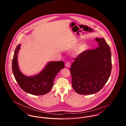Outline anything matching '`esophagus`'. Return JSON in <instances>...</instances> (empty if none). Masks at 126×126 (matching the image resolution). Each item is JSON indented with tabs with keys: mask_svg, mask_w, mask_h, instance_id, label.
I'll return each instance as SVG.
<instances>
[{
	"mask_svg": "<svg viewBox=\"0 0 126 126\" xmlns=\"http://www.w3.org/2000/svg\"><path fill=\"white\" fill-rule=\"evenodd\" d=\"M70 65H71L69 61H67L66 62V64H65V66L66 67H70Z\"/></svg>",
	"mask_w": 126,
	"mask_h": 126,
	"instance_id": "1",
	"label": "esophagus"
}]
</instances>
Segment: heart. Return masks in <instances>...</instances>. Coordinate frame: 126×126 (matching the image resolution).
<instances>
[{"label": "heart", "mask_w": 126, "mask_h": 126, "mask_svg": "<svg viewBox=\"0 0 126 126\" xmlns=\"http://www.w3.org/2000/svg\"><path fill=\"white\" fill-rule=\"evenodd\" d=\"M78 44H76L77 46ZM88 49V45L86 43H83L80 44L77 48L75 50V54L76 55H79L84 53L85 51H86Z\"/></svg>", "instance_id": "b5f03b06"}]
</instances>
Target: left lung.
<instances>
[{"instance_id": "1", "label": "left lung", "mask_w": 126, "mask_h": 126, "mask_svg": "<svg viewBox=\"0 0 126 126\" xmlns=\"http://www.w3.org/2000/svg\"><path fill=\"white\" fill-rule=\"evenodd\" d=\"M99 47L78 55L70 71L75 91L83 95L92 94L102 89L110 78L112 68L110 49L104 39L96 38Z\"/></svg>"}]
</instances>
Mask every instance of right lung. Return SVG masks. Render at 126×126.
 <instances>
[{
	"mask_svg": "<svg viewBox=\"0 0 126 126\" xmlns=\"http://www.w3.org/2000/svg\"><path fill=\"white\" fill-rule=\"evenodd\" d=\"M20 44L15 50L12 60V70L14 76L19 86L25 92L34 95H44L48 93L53 86V81L56 75L65 67L62 61L48 62L44 69L33 76L27 77L19 69L17 57Z\"/></svg>",
	"mask_w": 126,
	"mask_h": 126,
	"instance_id": "right-lung-1",
	"label": "right lung"
}]
</instances>
